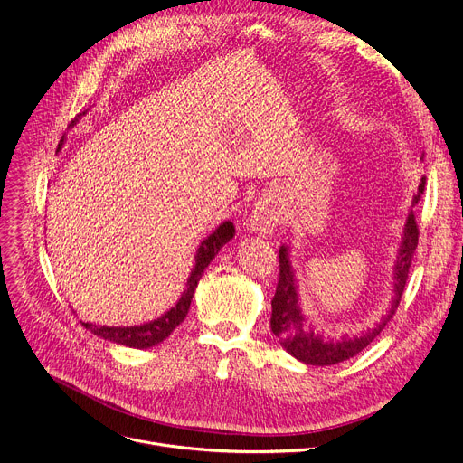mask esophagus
I'll return each mask as SVG.
<instances>
[{
	"label": "esophagus",
	"mask_w": 463,
	"mask_h": 463,
	"mask_svg": "<svg viewBox=\"0 0 463 463\" xmlns=\"http://www.w3.org/2000/svg\"><path fill=\"white\" fill-rule=\"evenodd\" d=\"M279 222V212L272 202H260L255 205L250 219H248V230L253 233H260V235H267L272 233L274 228Z\"/></svg>",
	"instance_id": "34e87169"
}]
</instances>
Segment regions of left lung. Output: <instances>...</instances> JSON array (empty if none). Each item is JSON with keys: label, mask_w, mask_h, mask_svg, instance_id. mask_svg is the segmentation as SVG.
I'll use <instances>...</instances> for the list:
<instances>
[{"label": "left lung", "mask_w": 463, "mask_h": 463, "mask_svg": "<svg viewBox=\"0 0 463 463\" xmlns=\"http://www.w3.org/2000/svg\"><path fill=\"white\" fill-rule=\"evenodd\" d=\"M418 198L420 194L414 196V202H418ZM418 235L420 232L416 226L414 213L410 212L406 215L401 241L395 250V260L392 267L393 296L386 315H383L373 327H368L363 333L358 335L345 333L340 336L324 335L301 311L298 278L290 263V248L281 246L279 248V281H278L276 296L272 299L270 327H272V333L279 338V344L287 349V353L298 358V361L303 364L331 366V364L344 363L347 358L366 349L381 335V331L386 327L390 318L395 315V309L401 301V296L408 279V269H410V263H412L414 251L418 246Z\"/></svg>", "instance_id": "obj_1"}]
</instances>
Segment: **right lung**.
I'll return each instance as SVG.
<instances>
[{
  "label": "right lung",
  "mask_w": 463,
  "mask_h": 463,
  "mask_svg": "<svg viewBox=\"0 0 463 463\" xmlns=\"http://www.w3.org/2000/svg\"><path fill=\"white\" fill-rule=\"evenodd\" d=\"M84 116H86V112L79 114L71 121V127H75ZM62 145H64V137L59 143V150L62 148ZM233 235H235V226H233V222L226 221V222H221L208 237H205L198 244L196 253H194V265H193L191 274L187 278L185 290L182 292V296L176 301V305L171 307V309L167 313H164L160 318L150 320V322L141 324V326H130V327L93 326V324H88V322L86 324L82 322V326L86 329H90L93 335L100 336V338H105V340L114 342V344L127 345V347L146 349V347H152V345H158L160 342H164L185 320V317L189 313V305H191L193 294H194V290L198 287V281H200L203 270L210 267V263L215 260V255L221 251V248L230 239H233Z\"/></svg>",
  "instance_id": "1"
}]
</instances>
